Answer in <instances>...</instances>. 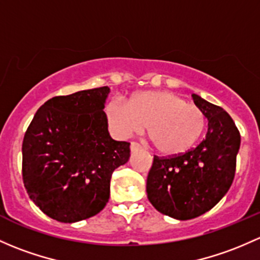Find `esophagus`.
<instances>
[{
  "label": "esophagus",
  "mask_w": 260,
  "mask_h": 260,
  "mask_svg": "<svg viewBox=\"0 0 260 260\" xmlns=\"http://www.w3.org/2000/svg\"><path fill=\"white\" fill-rule=\"evenodd\" d=\"M129 148H131V152H135V151H137V149L141 148V147H139L138 143H135V142H132V143H131Z\"/></svg>",
  "instance_id": "34e87169"
}]
</instances>
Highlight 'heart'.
Instances as JSON below:
<instances>
[{
  "label": "heart",
  "instance_id": "1",
  "mask_svg": "<svg viewBox=\"0 0 260 260\" xmlns=\"http://www.w3.org/2000/svg\"><path fill=\"white\" fill-rule=\"evenodd\" d=\"M106 117L112 132L129 138L143 132L155 151L165 155L187 152L197 143L206 128V114L169 91H143L127 103L113 100L106 106Z\"/></svg>",
  "mask_w": 260,
  "mask_h": 260
}]
</instances>
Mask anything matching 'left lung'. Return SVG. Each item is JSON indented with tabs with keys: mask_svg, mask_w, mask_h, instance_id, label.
<instances>
[{
	"mask_svg": "<svg viewBox=\"0 0 260 260\" xmlns=\"http://www.w3.org/2000/svg\"><path fill=\"white\" fill-rule=\"evenodd\" d=\"M208 119L206 138L184 154L154 157L147 177V197L158 212L178 220L212 209L231 188L236 173L240 135L219 106L192 94Z\"/></svg>",
	"mask_w": 260,
	"mask_h": 260,
	"instance_id": "8db88e82",
	"label": "left lung"
}]
</instances>
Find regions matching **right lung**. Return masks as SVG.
Listing matches in <instances>:
<instances>
[{
	"label": "right lung",
	"instance_id": "right-lung-1",
	"mask_svg": "<svg viewBox=\"0 0 260 260\" xmlns=\"http://www.w3.org/2000/svg\"><path fill=\"white\" fill-rule=\"evenodd\" d=\"M108 87L48 100L22 143V177L34 203L62 223L98 214L109 199L112 173L129 159V143L114 141L105 109Z\"/></svg>",
	"mask_w": 260,
	"mask_h": 260
}]
</instances>
